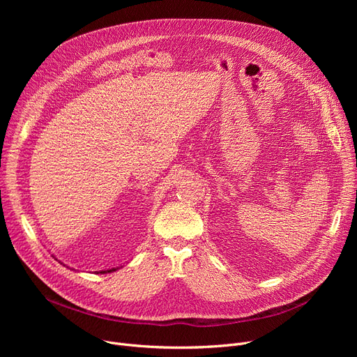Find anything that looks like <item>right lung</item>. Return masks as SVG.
<instances>
[{"mask_svg":"<svg viewBox=\"0 0 357 357\" xmlns=\"http://www.w3.org/2000/svg\"><path fill=\"white\" fill-rule=\"evenodd\" d=\"M117 269H119V268H117ZM117 269H116V268H112V269H108V271H101L100 273H107V272L109 273V272H114V271H117Z\"/></svg>","mask_w":357,"mask_h":357,"instance_id":"obj_1","label":"right lung"}]
</instances>
